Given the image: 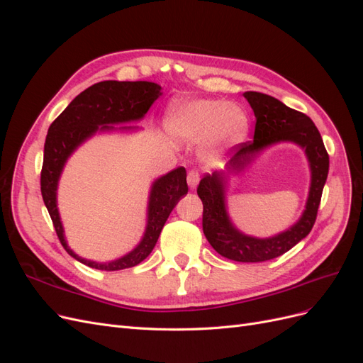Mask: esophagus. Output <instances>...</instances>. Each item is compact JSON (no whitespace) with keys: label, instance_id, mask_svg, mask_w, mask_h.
<instances>
[{"label":"esophagus","instance_id":"obj_1","mask_svg":"<svg viewBox=\"0 0 363 363\" xmlns=\"http://www.w3.org/2000/svg\"><path fill=\"white\" fill-rule=\"evenodd\" d=\"M200 182V172L199 171H189L188 172V184L191 189H195L196 184Z\"/></svg>","mask_w":363,"mask_h":363}]
</instances>
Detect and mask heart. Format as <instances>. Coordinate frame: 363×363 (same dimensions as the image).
<instances>
[{"instance_id":"heart-1","label":"heart","mask_w":363,"mask_h":363,"mask_svg":"<svg viewBox=\"0 0 363 363\" xmlns=\"http://www.w3.org/2000/svg\"><path fill=\"white\" fill-rule=\"evenodd\" d=\"M167 128L180 140L208 138L215 148L228 150L247 138L248 118L242 108L223 100H186L169 108Z\"/></svg>"}]
</instances>
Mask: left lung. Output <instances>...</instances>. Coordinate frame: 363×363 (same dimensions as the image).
I'll return each instance as SVG.
<instances>
[{
    "label": "left lung",
    "mask_w": 363,
    "mask_h": 363,
    "mask_svg": "<svg viewBox=\"0 0 363 363\" xmlns=\"http://www.w3.org/2000/svg\"><path fill=\"white\" fill-rule=\"evenodd\" d=\"M244 96L256 116L255 138L236 147L224 169L206 174L196 194L203 201V232L216 252L235 262H265L281 256L311 233L327 180L328 155L320 131L309 116L267 94L250 91ZM280 141H292L303 147L310 162L311 186L306 208L298 222L279 235L248 237L238 230L228 216V180L247 167L262 150Z\"/></svg>",
    "instance_id": "1"
}]
</instances>
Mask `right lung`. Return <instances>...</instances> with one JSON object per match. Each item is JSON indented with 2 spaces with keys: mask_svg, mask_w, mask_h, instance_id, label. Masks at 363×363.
I'll return each instance as SVG.
<instances>
[{
  "mask_svg": "<svg viewBox=\"0 0 363 363\" xmlns=\"http://www.w3.org/2000/svg\"><path fill=\"white\" fill-rule=\"evenodd\" d=\"M162 95V87L152 82L106 80L87 87L50 125L43 147L40 192L54 228L63 248L75 260L101 271H119L136 267L155 248L169 213L183 195L188 194L186 169L179 167L152 182L148 196L147 225L140 242L125 256L111 262H94L80 257L69 248L57 207V188L62 171L72 152L96 133L107 131H135L136 123L147 115L150 107Z\"/></svg>",
  "mask_w": 363,
  "mask_h": 363,
  "instance_id": "right-lung-1",
  "label": "right lung"
}]
</instances>
